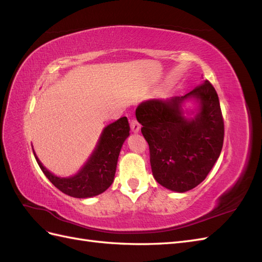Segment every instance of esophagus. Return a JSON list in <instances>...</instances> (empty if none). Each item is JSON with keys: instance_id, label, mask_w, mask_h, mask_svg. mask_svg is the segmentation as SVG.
Here are the masks:
<instances>
[{"instance_id": "obj_1", "label": "esophagus", "mask_w": 262, "mask_h": 262, "mask_svg": "<svg viewBox=\"0 0 262 262\" xmlns=\"http://www.w3.org/2000/svg\"><path fill=\"white\" fill-rule=\"evenodd\" d=\"M141 129V125L137 120H131V130L133 133H138Z\"/></svg>"}]
</instances>
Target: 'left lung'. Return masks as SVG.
Listing matches in <instances>:
<instances>
[{"label":"left lung","instance_id":"1","mask_svg":"<svg viewBox=\"0 0 262 262\" xmlns=\"http://www.w3.org/2000/svg\"><path fill=\"white\" fill-rule=\"evenodd\" d=\"M192 101L194 107L185 104ZM149 146L155 180L171 191L186 192L205 179L220 157L224 122L219 96L205 80L185 96L150 98L136 109Z\"/></svg>","mask_w":262,"mask_h":262}]
</instances>
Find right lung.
Instances as JSON below:
<instances>
[{
  "label": "right lung",
  "mask_w": 262,
  "mask_h": 262,
  "mask_svg": "<svg viewBox=\"0 0 262 262\" xmlns=\"http://www.w3.org/2000/svg\"><path fill=\"white\" fill-rule=\"evenodd\" d=\"M129 136L130 126L126 117L105 126L90 157L78 171L70 177L55 176L42 165L34 148L33 152L39 167L54 187L70 196L86 199L102 193L112 186L119 154Z\"/></svg>",
  "instance_id": "1"
}]
</instances>
